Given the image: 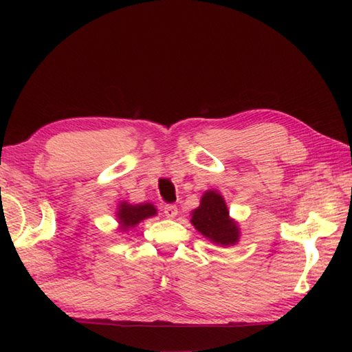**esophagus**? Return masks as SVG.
I'll return each mask as SVG.
<instances>
[{
  "instance_id": "34e87169",
  "label": "esophagus",
  "mask_w": 352,
  "mask_h": 352,
  "mask_svg": "<svg viewBox=\"0 0 352 352\" xmlns=\"http://www.w3.org/2000/svg\"><path fill=\"white\" fill-rule=\"evenodd\" d=\"M163 213H164V216H166V218H169V219L175 218L177 213H178V207H177L175 204H166V206L163 207Z\"/></svg>"
}]
</instances>
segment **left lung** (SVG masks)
Listing matches in <instances>:
<instances>
[{
	"mask_svg": "<svg viewBox=\"0 0 352 352\" xmlns=\"http://www.w3.org/2000/svg\"><path fill=\"white\" fill-rule=\"evenodd\" d=\"M190 222L201 234L223 246L234 245L239 239V228L230 219L226 201L214 190L204 193L199 207L192 212Z\"/></svg>",
	"mask_w": 352,
	"mask_h": 352,
	"instance_id": "8db88e82",
	"label": "left lung"
}]
</instances>
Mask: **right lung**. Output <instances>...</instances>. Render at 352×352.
<instances>
[{
  "mask_svg": "<svg viewBox=\"0 0 352 352\" xmlns=\"http://www.w3.org/2000/svg\"><path fill=\"white\" fill-rule=\"evenodd\" d=\"M154 214H155V207L149 203L140 204V206H131V204L122 203L119 206V210H118V218H119V222H121L122 230L138 226L140 221H144L149 218V216H154Z\"/></svg>",
  "mask_w": 352,
  "mask_h": 352,
  "instance_id": "add662e5",
  "label": "right lung"
}]
</instances>
